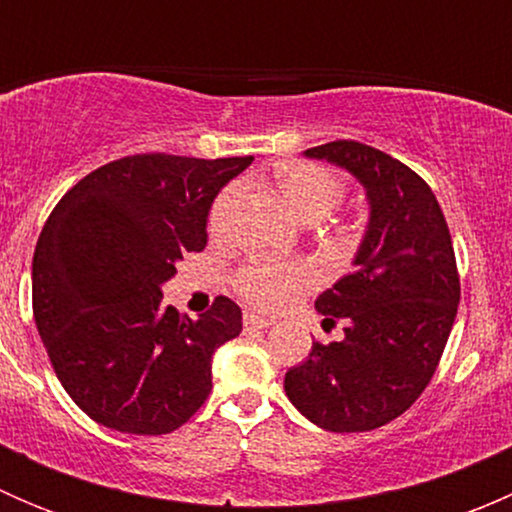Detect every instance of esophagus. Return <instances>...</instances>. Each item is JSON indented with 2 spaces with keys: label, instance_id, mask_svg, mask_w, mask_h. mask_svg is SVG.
Here are the masks:
<instances>
[{
  "label": "esophagus",
  "instance_id": "esophagus-1",
  "mask_svg": "<svg viewBox=\"0 0 512 512\" xmlns=\"http://www.w3.org/2000/svg\"><path fill=\"white\" fill-rule=\"evenodd\" d=\"M242 324H245L247 332H252V329H267V327H272V319L260 317V314H255V312H247L245 319H242Z\"/></svg>",
  "mask_w": 512,
  "mask_h": 512
}]
</instances>
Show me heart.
Listing matches in <instances>:
<instances>
[{"label":"heart","instance_id":"heart-1","mask_svg":"<svg viewBox=\"0 0 512 512\" xmlns=\"http://www.w3.org/2000/svg\"><path fill=\"white\" fill-rule=\"evenodd\" d=\"M277 185L285 200L294 208V213L307 223H317L324 215L337 210L342 200L347 198V183L339 178L334 170L317 163H292L280 170ZM240 185H230L220 195L218 205L213 210V230L223 227L225 213L237 198H240ZM322 282L319 270L304 260H250L235 272V292L245 302L255 304L260 309H282L304 292L314 289Z\"/></svg>","mask_w":512,"mask_h":512}]
</instances>
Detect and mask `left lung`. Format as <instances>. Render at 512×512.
<instances>
[{"instance_id": "left-lung-1", "label": "left lung", "mask_w": 512, "mask_h": 512, "mask_svg": "<svg viewBox=\"0 0 512 512\" xmlns=\"http://www.w3.org/2000/svg\"><path fill=\"white\" fill-rule=\"evenodd\" d=\"M304 156L359 178L371 205L356 270L319 294L324 327L342 342H314L285 376L297 411L334 433L374 431L423 394L456 322L461 280L451 232L426 180L359 141H332Z\"/></svg>"}]
</instances>
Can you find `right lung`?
Wrapping results in <instances>:
<instances>
[{
	"mask_svg": "<svg viewBox=\"0 0 512 512\" xmlns=\"http://www.w3.org/2000/svg\"><path fill=\"white\" fill-rule=\"evenodd\" d=\"M252 160L138 153L51 210L32 262L34 322L66 394L101 426L160 436L208 399L210 361L240 334V307L215 297L193 322L160 304V285L205 250L213 200Z\"/></svg>",
	"mask_w": 512,
	"mask_h": 512,
	"instance_id": "1",
	"label": "right lung"
}]
</instances>
